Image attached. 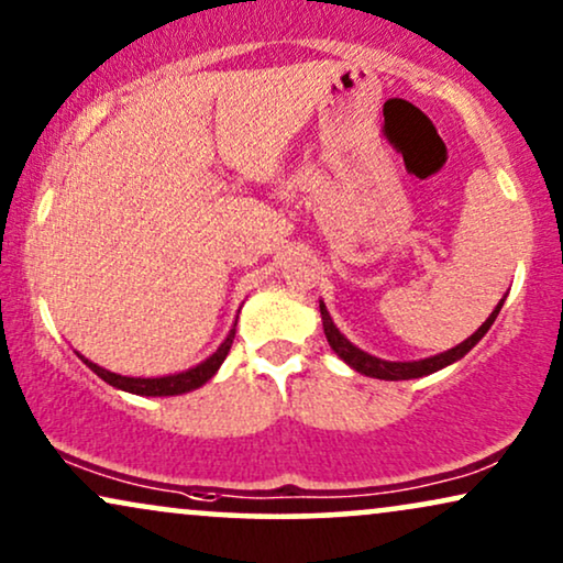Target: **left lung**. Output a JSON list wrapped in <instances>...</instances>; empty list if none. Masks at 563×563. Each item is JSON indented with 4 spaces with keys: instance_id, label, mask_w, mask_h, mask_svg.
I'll return each instance as SVG.
<instances>
[{
    "instance_id": "left-lung-1",
    "label": "left lung",
    "mask_w": 563,
    "mask_h": 563,
    "mask_svg": "<svg viewBox=\"0 0 563 563\" xmlns=\"http://www.w3.org/2000/svg\"><path fill=\"white\" fill-rule=\"evenodd\" d=\"M504 306V298L501 303L496 306L494 311H490V317L483 322L478 330H475L471 338L465 340V343L454 345L452 351H444L439 355H433V358H423V361H382L376 358V355H368L361 351V347H355L351 340H345V334H340L338 327H334L330 311H327L324 303H319V311H322V324H324V334H327V343L332 345V351L340 355V358L345 361L347 366H353L355 372L366 374V376H374V379H389V382H400V379H418V376H426V374H433L439 372V368L454 364V361H460L462 355H465L471 347L478 343L490 330V324H494V319L499 317Z\"/></svg>"
}]
</instances>
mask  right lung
I'll return each mask as SVG.
<instances>
[{
	"instance_id": "obj_1",
	"label": "right lung",
	"mask_w": 563,
	"mask_h": 563,
	"mask_svg": "<svg viewBox=\"0 0 563 563\" xmlns=\"http://www.w3.org/2000/svg\"><path fill=\"white\" fill-rule=\"evenodd\" d=\"M233 338H236V327H233V330L229 332V338H225V343L220 345L218 351L212 353L208 361H202V364H199V366L189 368V372H181V374H174V376H161V379H134V376H122V374L106 372V368L90 364L88 358H82V361L92 368V372L101 376L103 382H109L111 387H117V389H124V393L145 395V397L181 395V393H191V389L202 387L205 382L216 376L220 364H223L225 355H229V351H231Z\"/></svg>"
}]
</instances>
